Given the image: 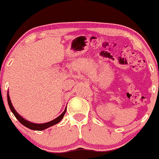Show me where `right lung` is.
Returning <instances> with one entry per match:
<instances>
[{"instance_id": "1", "label": "right lung", "mask_w": 159, "mask_h": 159, "mask_svg": "<svg viewBox=\"0 0 159 159\" xmlns=\"http://www.w3.org/2000/svg\"><path fill=\"white\" fill-rule=\"evenodd\" d=\"M7 102H8V105H9V107H10V109H11V112H13V114H14V116L17 118V120H18L19 122L22 124V125H24V126L27 127V128L32 129V130H36V131L44 130V129L49 128V127H50V126H53V125H56V124L59 123V122L62 120V119L63 118V116H64L65 113H66V108H65V110L62 112L61 115L59 116L58 117L56 118V119H53V120L50 121V122H45V123H40H40H34V122H30V121L26 120L24 118H23L22 116L20 115V114H18V112L15 110V109H14V106H13L12 103H11V99H10V96H9V93H8V91H7Z\"/></svg>"}]
</instances>
